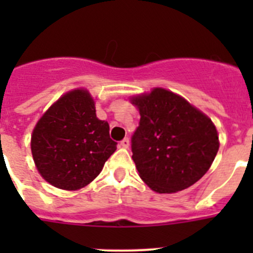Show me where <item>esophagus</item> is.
I'll return each instance as SVG.
<instances>
[{
    "instance_id": "obj_1",
    "label": "esophagus",
    "mask_w": 253,
    "mask_h": 253,
    "mask_svg": "<svg viewBox=\"0 0 253 253\" xmlns=\"http://www.w3.org/2000/svg\"><path fill=\"white\" fill-rule=\"evenodd\" d=\"M129 144H130V140H129V138H124V139L120 142V147H123V148H128Z\"/></svg>"
}]
</instances>
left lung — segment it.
Instances as JSON below:
<instances>
[{
  "label": "left lung",
  "mask_w": 253,
  "mask_h": 253,
  "mask_svg": "<svg viewBox=\"0 0 253 253\" xmlns=\"http://www.w3.org/2000/svg\"><path fill=\"white\" fill-rule=\"evenodd\" d=\"M131 102L140 114L131 135V152L142 180L160 194L181 191L200 180L219 149L211 120L163 88Z\"/></svg>",
  "instance_id": "1"
}]
</instances>
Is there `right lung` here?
<instances>
[{"mask_svg":"<svg viewBox=\"0 0 253 253\" xmlns=\"http://www.w3.org/2000/svg\"><path fill=\"white\" fill-rule=\"evenodd\" d=\"M116 144L109 124L96 118L95 102L84 90L62 96L42 116L31 135L38 171L49 184L63 190L90 184Z\"/></svg>","mask_w":253,"mask_h":253,"instance_id":"1","label":"right lung"}]
</instances>
